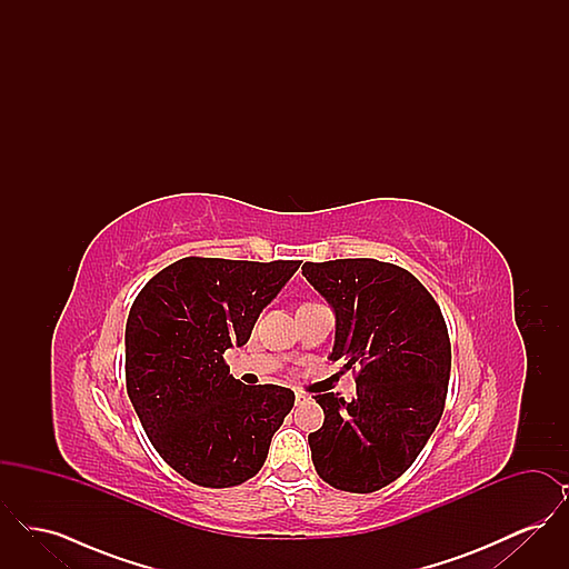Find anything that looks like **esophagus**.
I'll use <instances>...</instances> for the list:
<instances>
[{
	"label": "esophagus",
	"mask_w": 569,
	"mask_h": 569,
	"mask_svg": "<svg viewBox=\"0 0 569 569\" xmlns=\"http://www.w3.org/2000/svg\"><path fill=\"white\" fill-rule=\"evenodd\" d=\"M295 397H297V406H300V403H305V401H307V395H305V392H297Z\"/></svg>",
	"instance_id": "esophagus-1"
}]
</instances>
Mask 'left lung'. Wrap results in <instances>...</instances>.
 Wrapping results in <instances>:
<instances>
[{
    "label": "left lung",
    "mask_w": 569,
    "mask_h": 569,
    "mask_svg": "<svg viewBox=\"0 0 569 569\" xmlns=\"http://www.w3.org/2000/svg\"><path fill=\"white\" fill-rule=\"evenodd\" d=\"M305 279L335 313L330 360L356 369V397L318 395L325 425L309 435L330 487L373 492L416 460L443 413L450 339L441 309L406 269L373 258L305 262Z\"/></svg>",
    "instance_id": "left-lung-1"
}]
</instances>
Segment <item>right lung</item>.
Listing matches in <instances>:
<instances>
[{
  "instance_id": "add662e5",
  "label": "right lung",
  "mask_w": 569,
  "mask_h": 569,
  "mask_svg": "<svg viewBox=\"0 0 569 569\" xmlns=\"http://www.w3.org/2000/svg\"><path fill=\"white\" fill-rule=\"evenodd\" d=\"M298 267L183 258L136 297L126 325L128 397L160 457L198 487L253 478L295 406L290 388L232 378L223 352L249 341Z\"/></svg>"
}]
</instances>
